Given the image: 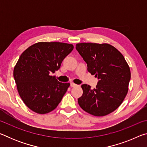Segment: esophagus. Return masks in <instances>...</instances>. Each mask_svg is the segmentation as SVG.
<instances>
[{
    "label": "esophagus",
    "mask_w": 147,
    "mask_h": 147,
    "mask_svg": "<svg viewBox=\"0 0 147 147\" xmlns=\"http://www.w3.org/2000/svg\"><path fill=\"white\" fill-rule=\"evenodd\" d=\"M70 86H71V87H72V88H74V87H77V86H79L78 85H76V84H74V83H71V84H70Z\"/></svg>",
    "instance_id": "1"
}]
</instances>
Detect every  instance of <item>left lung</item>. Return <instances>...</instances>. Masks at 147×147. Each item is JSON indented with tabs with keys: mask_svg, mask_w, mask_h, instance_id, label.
I'll return each mask as SVG.
<instances>
[{
	"mask_svg": "<svg viewBox=\"0 0 147 147\" xmlns=\"http://www.w3.org/2000/svg\"><path fill=\"white\" fill-rule=\"evenodd\" d=\"M76 49L87 63L88 71L98 79L93 89L87 84L82 85L80 106L94 116L113 112L128 93L131 73L127 62L117 49L107 43H78Z\"/></svg>",
	"mask_w": 147,
	"mask_h": 147,
	"instance_id": "obj_1",
	"label": "left lung"
}]
</instances>
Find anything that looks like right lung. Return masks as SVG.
I'll list each match as a JSON object with an SVG mask.
<instances>
[{
    "label": "right lung",
    "mask_w": 147,
    "mask_h": 147,
    "mask_svg": "<svg viewBox=\"0 0 147 147\" xmlns=\"http://www.w3.org/2000/svg\"><path fill=\"white\" fill-rule=\"evenodd\" d=\"M73 45L39 42L25 50L14 67L13 77L26 106L39 114L49 113L60 102L70 86L51 76L71 53Z\"/></svg>",
    "instance_id": "1"
}]
</instances>
